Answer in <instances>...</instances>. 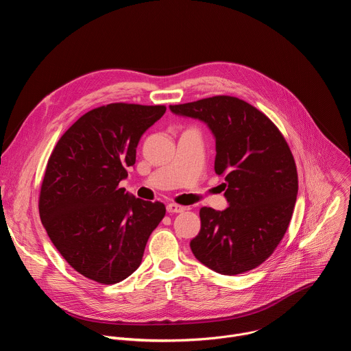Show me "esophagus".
<instances>
[{
	"instance_id": "obj_1",
	"label": "esophagus",
	"mask_w": 351,
	"mask_h": 351,
	"mask_svg": "<svg viewBox=\"0 0 351 351\" xmlns=\"http://www.w3.org/2000/svg\"><path fill=\"white\" fill-rule=\"evenodd\" d=\"M184 210H186V207L179 206V204H173V203L167 206V211L171 213V214H179V213H183Z\"/></svg>"
}]
</instances>
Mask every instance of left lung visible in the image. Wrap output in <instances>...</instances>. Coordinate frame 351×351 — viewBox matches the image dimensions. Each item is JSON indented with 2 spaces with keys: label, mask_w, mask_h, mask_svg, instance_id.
<instances>
[{
  "label": "left lung",
  "mask_w": 351,
  "mask_h": 351,
  "mask_svg": "<svg viewBox=\"0 0 351 351\" xmlns=\"http://www.w3.org/2000/svg\"><path fill=\"white\" fill-rule=\"evenodd\" d=\"M204 122L215 138V172L225 176L229 207L199 210L194 257L222 275L261 265L283 239L295 204L297 169L279 129L261 111L230 95L169 106Z\"/></svg>",
  "instance_id": "8db88e82"
}]
</instances>
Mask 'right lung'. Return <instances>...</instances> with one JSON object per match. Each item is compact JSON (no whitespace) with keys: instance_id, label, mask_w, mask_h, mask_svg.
<instances>
[{"instance_id":"right-lung-1","label":"right lung","mask_w":351,"mask_h":351,"mask_svg":"<svg viewBox=\"0 0 351 351\" xmlns=\"http://www.w3.org/2000/svg\"><path fill=\"white\" fill-rule=\"evenodd\" d=\"M164 106L115 103L80 117L58 140L44 173L38 211L66 263L83 276L114 285L141 264L165 206L119 187L136 162L143 133Z\"/></svg>"}]
</instances>
